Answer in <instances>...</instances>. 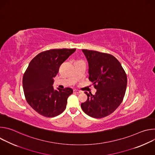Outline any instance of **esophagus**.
I'll list each match as a JSON object with an SVG mask.
<instances>
[{
    "instance_id": "esophagus-1",
    "label": "esophagus",
    "mask_w": 155,
    "mask_h": 155,
    "mask_svg": "<svg viewBox=\"0 0 155 155\" xmlns=\"http://www.w3.org/2000/svg\"><path fill=\"white\" fill-rule=\"evenodd\" d=\"M74 92L76 93H81V91L78 90H74Z\"/></svg>"
}]
</instances>
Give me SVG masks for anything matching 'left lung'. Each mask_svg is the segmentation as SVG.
Segmentation results:
<instances>
[{
  "label": "left lung",
  "instance_id": "left-lung-1",
  "mask_svg": "<svg viewBox=\"0 0 155 155\" xmlns=\"http://www.w3.org/2000/svg\"><path fill=\"white\" fill-rule=\"evenodd\" d=\"M82 51L89 65V80L97 91L94 95L84 92L87 99L81 104V107L91 117H105L112 114L123 100L127 86L126 74L114 56L92 50Z\"/></svg>",
  "mask_w": 155,
  "mask_h": 155
}]
</instances>
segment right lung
I'll return each mask as SVG.
<instances>
[{
	"instance_id": "add662e5",
	"label": "right lung",
	"mask_w": 155,
	"mask_h": 155,
	"mask_svg": "<svg viewBox=\"0 0 155 155\" xmlns=\"http://www.w3.org/2000/svg\"><path fill=\"white\" fill-rule=\"evenodd\" d=\"M76 49H53L38 54L30 62L24 74L23 87L26 101L38 114L54 117L66 108L71 87L54 90V78L60 65Z\"/></svg>"
}]
</instances>
